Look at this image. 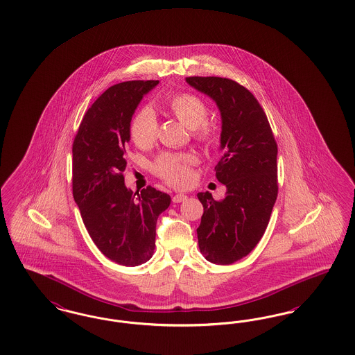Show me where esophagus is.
Listing matches in <instances>:
<instances>
[{"label": "esophagus", "mask_w": 355, "mask_h": 355, "mask_svg": "<svg viewBox=\"0 0 355 355\" xmlns=\"http://www.w3.org/2000/svg\"><path fill=\"white\" fill-rule=\"evenodd\" d=\"M186 199H187V196H184V194H175L173 197V202L174 203H181V202H184Z\"/></svg>", "instance_id": "esophagus-1"}]
</instances>
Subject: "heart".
I'll return each mask as SVG.
<instances>
[{
	"label": "heart",
	"instance_id": "obj_1",
	"mask_svg": "<svg viewBox=\"0 0 355 355\" xmlns=\"http://www.w3.org/2000/svg\"><path fill=\"white\" fill-rule=\"evenodd\" d=\"M168 108L186 127L191 128L194 137L205 144H214L219 139L218 128L209 123L207 104L194 94L182 92L168 100ZM130 139L139 148H149L157 140L158 120L150 107H144L133 116L129 127ZM198 158L193 153H164L157 157L152 169L158 177L174 186H184L190 181V166Z\"/></svg>",
	"mask_w": 355,
	"mask_h": 355
}]
</instances>
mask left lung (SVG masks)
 I'll use <instances>...</instances> for the list:
<instances>
[{
	"mask_svg": "<svg viewBox=\"0 0 355 355\" xmlns=\"http://www.w3.org/2000/svg\"><path fill=\"white\" fill-rule=\"evenodd\" d=\"M186 82L216 103L222 117L216 178L225 198L198 193L203 215L197 228L199 250L214 264H232L263 238L277 198V144L255 96L226 78L190 76Z\"/></svg>",
	"mask_w": 355,
	"mask_h": 355,
	"instance_id": "obj_1",
	"label": "left lung"
}]
</instances>
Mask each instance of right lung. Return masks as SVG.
<instances>
[{
    "label": "right lung",
    "instance_id": "1",
    "mask_svg": "<svg viewBox=\"0 0 355 355\" xmlns=\"http://www.w3.org/2000/svg\"><path fill=\"white\" fill-rule=\"evenodd\" d=\"M158 80L110 87L88 108L72 144V194L101 254L117 264L146 263L156 247L157 218L171 196L152 186L133 193L124 184L130 120Z\"/></svg>",
    "mask_w": 355,
    "mask_h": 355
}]
</instances>
